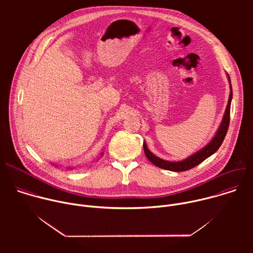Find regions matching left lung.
I'll list each match as a JSON object with an SVG mask.
<instances>
[{
  "mask_svg": "<svg viewBox=\"0 0 253 253\" xmlns=\"http://www.w3.org/2000/svg\"><path fill=\"white\" fill-rule=\"evenodd\" d=\"M226 76H227V80L229 82V89H230L228 103H227V106H226L224 115L222 117L221 123L219 124L218 129L216 130V132L213 135V137L211 138V140L206 144L204 147H202L200 150L196 151L195 153L191 154L187 158H185L183 160H180V161H168V160H164L162 158H159L158 156L153 154L148 149L146 142L144 141V143H143L144 152H145L146 157L148 158V160L152 164H154L155 166H157L159 168L166 169V170H169V171H174V172L186 171V170H189V169L195 167L196 165L200 164L201 162H203L205 159L210 157L212 154H214L216 151L219 149V147L221 146V144H222V142H223V140L225 138V135H226V132H227V129H228V126H229L230 105H231V100H232L231 82H230L229 75L226 74Z\"/></svg>",
  "mask_w": 253,
  "mask_h": 253,
  "instance_id": "8db88e82",
  "label": "left lung"
}]
</instances>
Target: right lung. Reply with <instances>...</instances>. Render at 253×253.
<instances>
[{
  "label": "right lung",
  "mask_w": 253,
  "mask_h": 253,
  "mask_svg": "<svg viewBox=\"0 0 253 253\" xmlns=\"http://www.w3.org/2000/svg\"><path fill=\"white\" fill-rule=\"evenodd\" d=\"M103 154H104V152H101V153H100V158L103 156ZM98 159H99V158H98ZM50 163H51V164H53L54 166H57V167L61 166V164H56V163H52V162H50ZM74 168H77V167H75V166H69V165L65 167V169H71V170H73Z\"/></svg>",
  "instance_id": "1"
}]
</instances>
